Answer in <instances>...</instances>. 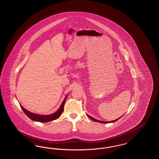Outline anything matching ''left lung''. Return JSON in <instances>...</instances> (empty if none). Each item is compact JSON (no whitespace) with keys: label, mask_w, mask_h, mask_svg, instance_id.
I'll return each instance as SVG.
<instances>
[{"label":"left lung","mask_w":159,"mask_h":159,"mask_svg":"<svg viewBox=\"0 0 159 159\" xmlns=\"http://www.w3.org/2000/svg\"><path fill=\"white\" fill-rule=\"evenodd\" d=\"M88 116V117L90 119H92V120H94V121H96V122H99V123H113V122H115V121H116L117 120H119L120 118H121L120 117H119V119H116V120H113V121H100L98 120H97V119H94L93 117H91V116H90L87 115Z\"/></svg>","instance_id":"left-lung-1"}]
</instances>
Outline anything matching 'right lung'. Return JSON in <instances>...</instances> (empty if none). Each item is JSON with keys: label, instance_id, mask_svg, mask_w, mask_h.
I'll list each match as a JSON object with an SVG mask.
<instances>
[{"label": "right lung", "instance_id": "right-lung-1", "mask_svg": "<svg viewBox=\"0 0 159 159\" xmlns=\"http://www.w3.org/2000/svg\"><path fill=\"white\" fill-rule=\"evenodd\" d=\"M66 98H67V96H66L65 100H63V102H62V103L60 106V108L57 110V111L55 113H53V114L50 115L42 116L34 114L33 113H31V112L25 109L24 107H22L20 104V106L22 109L23 110V111H24V113L28 116L30 119H32V120L37 121H39V122L44 123V122H48V121H50L54 120L57 119V118H59L60 117V116L61 115V113L63 111L64 105H65Z\"/></svg>", "mask_w": 159, "mask_h": 159}]
</instances>
